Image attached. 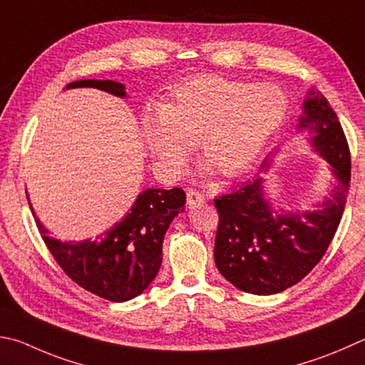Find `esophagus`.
Returning a JSON list of instances; mask_svg holds the SVG:
<instances>
[{
	"mask_svg": "<svg viewBox=\"0 0 365 365\" xmlns=\"http://www.w3.org/2000/svg\"><path fill=\"white\" fill-rule=\"evenodd\" d=\"M202 201H204V196L200 193V191L195 190V188L187 190V202H188V205L201 204Z\"/></svg>",
	"mask_w": 365,
	"mask_h": 365,
	"instance_id": "1",
	"label": "esophagus"
}]
</instances>
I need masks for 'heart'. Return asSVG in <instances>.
Returning a JSON list of instances; mask_svg holds the SVG:
<instances>
[{
    "label": "heart",
    "mask_w": 365,
    "mask_h": 365,
    "mask_svg": "<svg viewBox=\"0 0 365 365\" xmlns=\"http://www.w3.org/2000/svg\"><path fill=\"white\" fill-rule=\"evenodd\" d=\"M286 113V94L276 84L196 76L178 84L160 108L145 111L142 132L164 168L182 170L197 143L201 161L235 177L255 160Z\"/></svg>",
    "instance_id": "b5f03b06"
}]
</instances>
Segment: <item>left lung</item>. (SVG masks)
<instances>
[{"label":"left lung","instance_id":"1","mask_svg":"<svg viewBox=\"0 0 365 365\" xmlns=\"http://www.w3.org/2000/svg\"><path fill=\"white\" fill-rule=\"evenodd\" d=\"M298 129L332 165L336 183L313 212L277 214L263 197L262 177L218 196L214 258L225 279L240 290L271 295L295 286L321 262L339 228L351 180L349 147L335 111L321 92L309 91ZM269 161L262 164L268 169Z\"/></svg>","mask_w":365,"mask_h":365}]
</instances>
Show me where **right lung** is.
I'll use <instances>...</instances> for the list:
<instances>
[{
	"mask_svg": "<svg viewBox=\"0 0 365 365\" xmlns=\"http://www.w3.org/2000/svg\"><path fill=\"white\" fill-rule=\"evenodd\" d=\"M73 88H96L125 97L124 86L110 79H79L67 86ZM185 202L187 195L182 188H148L137 196L128 215L115 227L94 240L78 242L51 237L29 204L39 235L71 281L105 300L128 302L140 295L156 277L163 262L164 235Z\"/></svg>",
	"mask_w": 365,
	"mask_h": 365,
	"instance_id": "add662e5",
	"label": "right lung"
}]
</instances>
